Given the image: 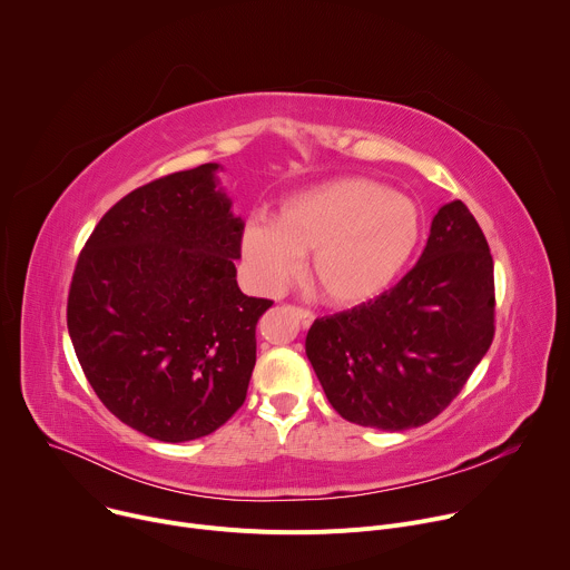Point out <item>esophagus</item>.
<instances>
[{"instance_id":"1","label":"esophagus","mask_w":570,"mask_h":570,"mask_svg":"<svg viewBox=\"0 0 570 570\" xmlns=\"http://www.w3.org/2000/svg\"><path fill=\"white\" fill-rule=\"evenodd\" d=\"M295 315H297V320L302 322L304 330H308L311 324H313V320H315V313L308 311V308H295Z\"/></svg>"}]
</instances>
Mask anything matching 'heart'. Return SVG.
<instances>
[{
	"label": "heart",
	"mask_w": 570,
	"mask_h": 570,
	"mask_svg": "<svg viewBox=\"0 0 570 570\" xmlns=\"http://www.w3.org/2000/svg\"><path fill=\"white\" fill-rule=\"evenodd\" d=\"M422 232L417 205L370 178L324 180L286 196L273 220L243 229V257L255 282L275 291L302 273L336 306L383 293L413 257Z\"/></svg>",
	"instance_id": "obj_1"
}]
</instances>
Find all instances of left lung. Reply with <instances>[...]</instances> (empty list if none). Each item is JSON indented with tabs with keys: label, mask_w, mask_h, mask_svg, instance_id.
I'll return each instance as SVG.
<instances>
[{
	"label": "left lung",
	"mask_w": 570,
	"mask_h": 570,
	"mask_svg": "<svg viewBox=\"0 0 570 570\" xmlns=\"http://www.w3.org/2000/svg\"><path fill=\"white\" fill-rule=\"evenodd\" d=\"M494 341V262L462 200L435 214L420 262L376 299L317 317L306 356L352 424L409 431L458 396Z\"/></svg>",
	"instance_id": "1"
}]
</instances>
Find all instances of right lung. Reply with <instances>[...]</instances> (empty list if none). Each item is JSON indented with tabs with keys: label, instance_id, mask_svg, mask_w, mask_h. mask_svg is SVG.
I'll list each match as a JSON object with an SVG mask.
<instances>
[{
	"label": "right lung",
	"instance_id": "1",
	"mask_svg": "<svg viewBox=\"0 0 570 570\" xmlns=\"http://www.w3.org/2000/svg\"><path fill=\"white\" fill-rule=\"evenodd\" d=\"M220 165L153 180L106 212L78 255L67 330L106 409L159 442L214 433L246 401L257 320L243 295V220Z\"/></svg>",
	"mask_w": 570,
	"mask_h": 570
}]
</instances>
